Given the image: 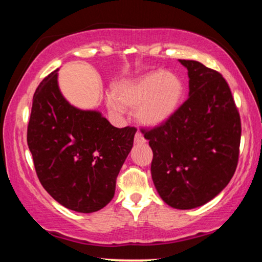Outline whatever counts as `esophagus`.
I'll use <instances>...</instances> for the list:
<instances>
[{
  "mask_svg": "<svg viewBox=\"0 0 262 262\" xmlns=\"http://www.w3.org/2000/svg\"><path fill=\"white\" fill-rule=\"evenodd\" d=\"M135 142H136V143H144V142H145V139L140 132H137L135 134Z\"/></svg>",
  "mask_w": 262,
  "mask_h": 262,
  "instance_id": "esophagus-1",
  "label": "esophagus"
}]
</instances>
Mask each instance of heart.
Segmentation results:
<instances>
[{
	"label": "heart",
	"instance_id": "obj_1",
	"mask_svg": "<svg viewBox=\"0 0 262 262\" xmlns=\"http://www.w3.org/2000/svg\"><path fill=\"white\" fill-rule=\"evenodd\" d=\"M184 96V84L178 75L155 72L135 81L125 82L117 92L107 96V105L114 112H123V105L137 108V119L148 127L163 125L178 110Z\"/></svg>",
	"mask_w": 262,
	"mask_h": 262
}]
</instances>
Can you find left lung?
I'll list each match as a JSON object with an SVG mask.
<instances>
[{
    "label": "left lung",
    "instance_id": "left-lung-1",
    "mask_svg": "<svg viewBox=\"0 0 262 262\" xmlns=\"http://www.w3.org/2000/svg\"><path fill=\"white\" fill-rule=\"evenodd\" d=\"M188 70V98L163 125L142 129L152 149L151 177L159 196L193 209L219 195L234 174L242 125L231 90L216 70L179 60Z\"/></svg>",
    "mask_w": 262,
    "mask_h": 262
}]
</instances>
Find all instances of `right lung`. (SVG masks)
<instances>
[{"label":"right lung","instance_id":"right-lung-1","mask_svg":"<svg viewBox=\"0 0 262 262\" xmlns=\"http://www.w3.org/2000/svg\"><path fill=\"white\" fill-rule=\"evenodd\" d=\"M57 70L34 92L28 145L47 193L68 209L89 214L113 199L136 128H117L98 111L69 104L59 89Z\"/></svg>","mask_w":262,"mask_h":262}]
</instances>
